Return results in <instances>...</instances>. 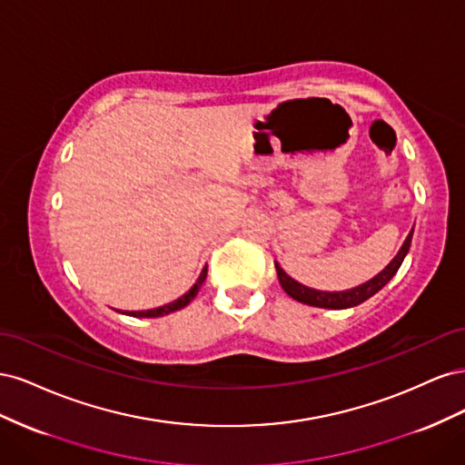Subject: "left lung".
Listing matches in <instances>:
<instances>
[{"mask_svg": "<svg viewBox=\"0 0 465 465\" xmlns=\"http://www.w3.org/2000/svg\"><path fill=\"white\" fill-rule=\"evenodd\" d=\"M411 238H413V229L411 232L407 234L403 246L400 248V252L396 254L382 272L378 275H374L367 283H362L359 287L353 289H347V291H335V292H328V291H316L306 287L299 281H294L292 277H289L283 270H281V265L275 262V270H277V277H279V283L283 287V291L292 297L294 301H299L302 304L308 306H316V308H333V311H341V308H351V306H357L361 302H364L367 299H371L372 294H376L380 289H382L388 281L398 273L400 265L405 258L407 252H410L411 246Z\"/></svg>", "mask_w": 465, "mask_h": 465, "instance_id": "8db88e82", "label": "left lung"}]
</instances>
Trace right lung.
<instances>
[{"instance_id":"add662e5","label":"right lung","mask_w":465,"mask_h":465,"mask_svg":"<svg viewBox=\"0 0 465 465\" xmlns=\"http://www.w3.org/2000/svg\"><path fill=\"white\" fill-rule=\"evenodd\" d=\"M205 277H207V265L203 267V272L200 273V277H198V281H195V283H193V287H192L188 292L182 294L180 299H176V301H173V302H168V304H164V306H159V308H151V311H137V312H125V314L135 316V318H159V316H164V314L176 312V311H180V308L188 306V304L193 301V297H195V294H198L200 287L203 285Z\"/></svg>"}]
</instances>
